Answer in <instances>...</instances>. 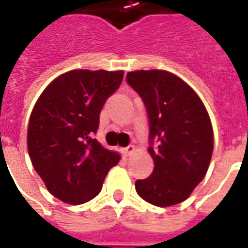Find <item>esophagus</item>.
Masks as SVG:
<instances>
[{"label":"esophagus","instance_id":"34e87169","mask_svg":"<svg viewBox=\"0 0 248 248\" xmlns=\"http://www.w3.org/2000/svg\"><path fill=\"white\" fill-rule=\"evenodd\" d=\"M135 151V147L133 145H130V146H127V147H124V154L126 156H129L130 154H133V153H134Z\"/></svg>","mask_w":248,"mask_h":248}]
</instances>
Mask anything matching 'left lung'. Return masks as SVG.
Here are the masks:
<instances>
[{
  "mask_svg": "<svg viewBox=\"0 0 248 248\" xmlns=\"http://www.w3.org/2000/svg\"><path fill=\"white\" fill-rule=\"evenodd\" d=\"M149 117V153L154 170L135 182L142 199L159 207L183 202L201 183L211 161V121L198 94L179 77L165 70L127 73Z\"/></svg>",
  "mask_w": 248,
  "mask_h": 248,
  "instance_id": "left-lung-1",
  "label": "left lung"
}]
</instances>
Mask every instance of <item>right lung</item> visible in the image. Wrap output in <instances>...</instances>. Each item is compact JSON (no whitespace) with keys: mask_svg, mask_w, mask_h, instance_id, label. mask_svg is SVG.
<instances>
[{"mask_svg":"<svg viewBox=\"0 0 248 248\" xmlns=\"http://www.w3.org/2000/svg\"><path fill=\"white\" fill-rule=\"evenodd\" d=\"M124 71L71 70L41 94L28 127V151L50 194L69 204L95 198L119 155L95 138L99 114Z\"/></svg>","mask_w":248,"mask_h":248,"instance_id":"obj_1","label":"right lung"}]
</instances>
